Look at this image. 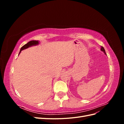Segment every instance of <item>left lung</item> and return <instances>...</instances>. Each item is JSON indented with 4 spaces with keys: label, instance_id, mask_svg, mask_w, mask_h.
Returning <instances> with one entry per match:
<instances>
[{
    "label": "left lung",
    "instance_id": "obj_1",
    "mask_svg": "<svg viewBox=\"0 0 124 124\" xmlns=\"http://www.w3.org/2000/svg\"><path fill=\"white\" fill-rule=\"evenodd\" d=\"M101 50L102 51H103L104 53H105V54H106V51H105V50H104V47H103V46H101Z\"/></svg>",
    "mask_w": 124,
    "mask_h": 124
}]
</instances>
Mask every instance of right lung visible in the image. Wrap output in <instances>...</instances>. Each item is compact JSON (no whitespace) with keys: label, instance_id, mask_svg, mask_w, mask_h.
Returning <instances> with one entry per match:
<instances>
[{"label":"right lung","instance_id":"right-lung-1","mask_svg":"<svg viewBox=\"0 0 124 124\" xmlns=\"http://www.w3.org/2000/svg\"><path fill=\"white\" fill-rule=\"evenodd\" d=\"M39 44L38 41L32 40V41H29V42H28L27 44H25L24 46H23L21 47L20 52H20L23 50H24V49H25V48H28L29 46H35V45H37V44ZM20 53H19V54H20ZM19 54H18V55H19Z\"/></svg>","mask_w":124,"mask_h":124}]
</instances>
